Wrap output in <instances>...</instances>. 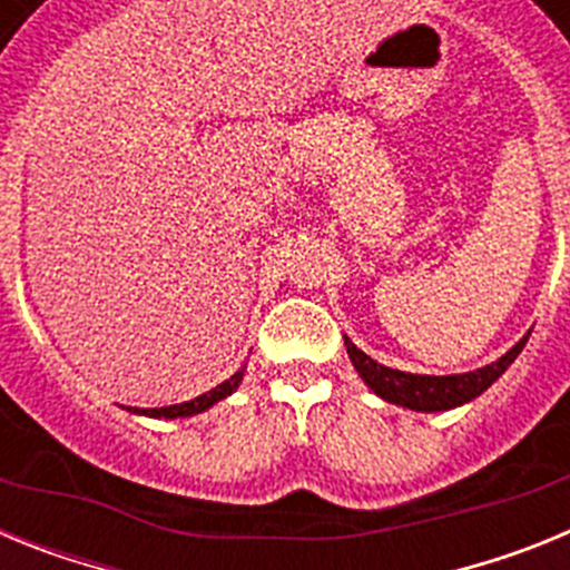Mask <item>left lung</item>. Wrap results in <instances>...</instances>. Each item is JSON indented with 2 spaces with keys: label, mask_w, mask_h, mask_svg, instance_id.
<instances>
[{
  "label": "left lung",
  "mask_w": 570,
  "mask_h": 570,
  "mask_svg": "<svg viewBox=\"0 0 570 570\" xmlns=\"http://www.w3.org/2000/svg\"><path fill=\"white\" fill-rule=\"evenodd\" d=\"M528 334L522 336L511 351L500 356L491 365H482L476 371H468V374H451V376H431V374H407V371H396V367L380 365L376 360L360 351L354 342L345 336L347 360L356 367V374L362 376L371 391H374L380 400L391 402V405L407 407V411H420V414H436V411H451V407H460L465 402L476 400L480 394H485L493 382L500 380L508 371L520 351L525 347Z\"/></svg>",
  "instance_id": "8db88e82"
}]
</instances>
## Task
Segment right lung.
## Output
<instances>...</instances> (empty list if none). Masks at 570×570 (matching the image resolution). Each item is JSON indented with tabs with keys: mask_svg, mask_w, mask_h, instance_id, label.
<instances>
[{
	"mask_svg": "<svg viewBox=\"0 0 570 570\" xmlns=\"http://www.w3.org/2000/svg\"><path fill=\"white\" fill-rule=\"evenodd\" d=\"M242 376H245V365L236 371L230 380L219 382L216 387H210L208 394L196 396V400L190 402H179V405H168V407H128L130 414H139V416H154V420H185V416H194V414H203V411H208V407H214L216 402H223L225 396H230L236 391V387L242 385Z\"/></svg>",
	"mask_w": 570,
	"mask_h": 570,
	"instance_id": "add662e5",
	"label": "right lung"
}]
</instances>
